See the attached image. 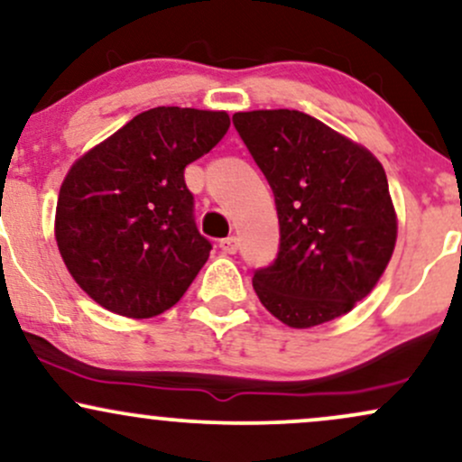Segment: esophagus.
<instances>
[{"mask_svg":"<svg viewBox=\"0 0 462 462\" xmlns=\"http://www.w3.org/2000/svg\"><path fill=\"white\" fill-rule=\"evenodd\" d=\"M219 247H221V252H224V254H236V249H238V238H236V236L221 238Z\"/></svg>","mask_w":462,"mask_h":462,"instance_id":"esophagus-1","label":"esophagus"}]
</instances>
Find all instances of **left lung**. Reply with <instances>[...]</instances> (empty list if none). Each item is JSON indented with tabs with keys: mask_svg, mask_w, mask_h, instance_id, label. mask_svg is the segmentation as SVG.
<instances>
[{
	"mask_svg": "<svg viewBox=\"0 0 462 462\" xmlns=\"http://www.w3.org/2000/svg\"><path fill=\"white\" fill-rule=\"evenodd\" d=\"M232 121L278 208L280 252L254 273L258 300L298 330L346 315L374 291L395 249L383 164L300 110H249Z\"/></svg>",
	"mask_w": 462,
	"mask_h": 462,
	"instance_id": "1",
	"label": "left lung"
}]
</instances>
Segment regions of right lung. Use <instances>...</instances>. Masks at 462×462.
<instances>
[{"mask_svg":"<svg viewBox=\"0 0 462 462\" xmlns=\"http://www.w3.org/2000/svg\"><path fill=\"white\" fill-rule=\"evenodd\" d=\"M227 128L226 110L158 106L71 164L54 235L88 298L121 317L150 319L187 293L210 243L195 226L184 167Z\"/></svg>","mask_w":462,"mask_h":462,"instance_id":"add662e5","label":"right lung"}]
</instances>
